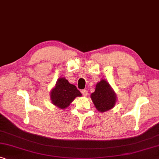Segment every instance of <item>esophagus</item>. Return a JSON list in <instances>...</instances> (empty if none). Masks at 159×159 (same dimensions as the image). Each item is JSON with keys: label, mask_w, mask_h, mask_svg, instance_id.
I'll return each mask as SVG.
<instances>
[{"label": "esophagus", "mask_w": 159, "mask_h": 159, "mask_svg": "<svg viewBox=\"0 0 159 159\" xmlns=\"http://www.w3.org/2000/svg\"><path fill=\"white\" fill-rule=\"evenodd\" d=\"M81 93H82V94H83V96H84V97H86L88 95V92H87V90H86V89L82 90Z\"/></svg>", "instance_id": "1"}]
</instances>
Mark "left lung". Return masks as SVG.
Masks as SVG:
<instances>
[{
    "instance_id": "left-lung-1",
    "label": "left lung",
    "mask_w": 159,
    "mask_h": 159,
    "mask_svg": "<svg viewBox=\"0 0 159 159\" xmlns=\"http://www.w3.org/2000/svg\"><path fill=\"white\" fill-rule=\"evenodd\" d=\"M91 97L96 108L102 113L111 109L116 102L115 93L105 80H101L97 84L94 92L91 94Z\"/></svg>"
}]
</instances>
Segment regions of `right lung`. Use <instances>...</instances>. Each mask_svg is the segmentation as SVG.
Instances as JSON below:
<instances>
[{
	"instance_id": "add662e5",
	"label": "right lung",
	"mask_w": 159,
	"mask_h": 159,
	"mask_svg": "<svg viewBox=\"0 0 159 159\" xmlns=\"http://www.w3.org/2000/svg\"><path fill=\"white\" fill-rule=\"evenodd\" d=\"M81 93L75 85L70 84L65 78L58 79L54 89L51 92L52 103L61 109L68 107L76 97H81Z\"/></svg>"
}]
</instances>
